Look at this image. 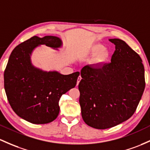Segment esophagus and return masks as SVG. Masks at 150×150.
<instances>
[{"label": "esophagus", "mask_w": 150, "mask_h": 150, "mask_svg": "<svg viewBox=\"0 0 150 150\" xmlns=\"http://www.w3.org/2000/svg\"><path fill=\"white\" fill-rule=\"evenodd\" d=\"M81 79H82L81 76H80V75H79L78 78V80H77V85H79V83H80V80H81Z\"/></svg>", "instance_id": "1"}]
</instances>
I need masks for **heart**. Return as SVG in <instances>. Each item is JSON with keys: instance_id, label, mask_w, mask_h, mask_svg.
I'll return each instance as SVG.
<instances>
[{"instance_id": "b5f03b06", "label": "heart", "mask_w": 150, "mask_h": 150, "mask_svg": "<svg viewBox=\"0 0 150 150\" xmlns=\"http://www.w3.org/2000/svg\"><path fill=\"white\" fill-rule=\"evenodd\" d=\"M85 55H93L89 61V65L94 68L102 67L109 61L110 53L108 49L101 43H95L90 45L85 51Z\"/></svg>"}]
</instances>
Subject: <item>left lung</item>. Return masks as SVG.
I'll return each mask as SVG.
<instances>
[{"mask_svg": "<svg viewBox=\"0 0 150 150\" xmlns=\"http://www.w3.org/2000/svg\"><path fill=\"white\" fill-rule=\"evenodd\" d=\"M109 40L115 45L111 62L98 68L83 67L78 85L82 117L88 125L100 129L130 118L145 88L139 55L120 39Z\"/></svg>", "mask_w": 150, "mask_h": 150, "instance_id": "8db88e82", "label": "left lung"}]
</instances>
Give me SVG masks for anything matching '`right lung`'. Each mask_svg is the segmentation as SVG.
Listing matches in <instances>:
<instances>
[{
	"instance_id": "1",
	"label": "right lung",
	"mask_w": 150,
	"mask_h": 150,
	"mask_svg": "<svg viewBox=\"0 0 150 150\" xmlns=\"http://www.w3.org/2000/svg\"><path fill=\"white\" fill-rule=\"evenodd\" d=\"M42 45L58 50L62 42L56 36H33L15 47L4 72V88L11 108L20 117L33 124H47L56 119L59 100L75 88L80 75L79 72L62 75L34 66L31 55Z\"/></svg>"
}]
</instances>
